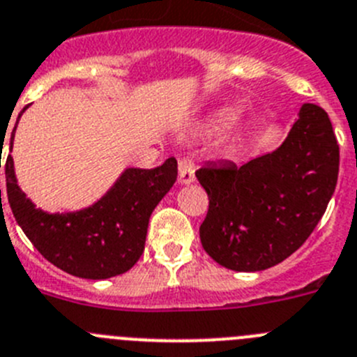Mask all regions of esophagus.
Instances as JSON below:
<instances>
[{
	"label": "esophagus",
	"instance_id": "1",
	"mask_svg": "<svg viewBox=\"0 0 357 357\" xmlns=\"http://www.w3.org/2000/svg\"><path fill=\"white\" fill-rule=\"evenodd\" d=\"M178 182L184 185L195 182V165H192L191 159L178 161Z\"/></svg>",
	"mask_w": 357,
	"mask_h": 357
}]
</instances>
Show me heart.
<instances>
[{"mask_svg": "<svg viewBox=\"0 0 357 357\" xmlns=\"http://www.w3.org/2000/svg\"><path fill=\"white\" fill-rule=\"evenodd\" d=\"M234 119H235V114L231 113V111H221V113L215 114L214 119H212V127H215V129H219V127H225V126H228V123H230Z\"/></svg>", "mask_w": 357, "mask_h": 357, "instance_id": "obj_1", "label": "heart"}]
</instances>
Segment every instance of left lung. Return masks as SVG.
<instances>
[{"label": "left lung", "mask_w": 357, "mask_h": 357, "mask_svg": "<svg viewBox=\"0 0 357 357\" xmlns=\"http://www.w3.org/2000/svg\"><path fill=\"white\" fill-rule=\"evenodd\" d=\"M340 150L322 107L303 104L276 150L243 165L205 162L196 172L208 195L204 250L238 273L269 269L303 246L338 181Z\"/></svg>", "instance_id": "8db88e82"}]
</instances>
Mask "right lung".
<instances>
[{
  "mask_svg": "<svg viewBox=\"0 0 357 357\" xmlns=\"http://www.w3.org/2000/svg\"><path fill=\"white\" fill-rule=\"evenodd\" d=\"M26 109L28 106L19 113L8 152ZM5 175L15 221L42 257L72 276L107 280L127 273L142 257L150 214L175 184L176 161L169 157L153 169L126 168L96 204L68 212H47L29 200L19 188L10 153Z\"/></svg>",
  "mask_w": 357,
  "mask_h": 357,
  "instance_id": "obj_1",
  "label": "right lung"
}]
</instances>
